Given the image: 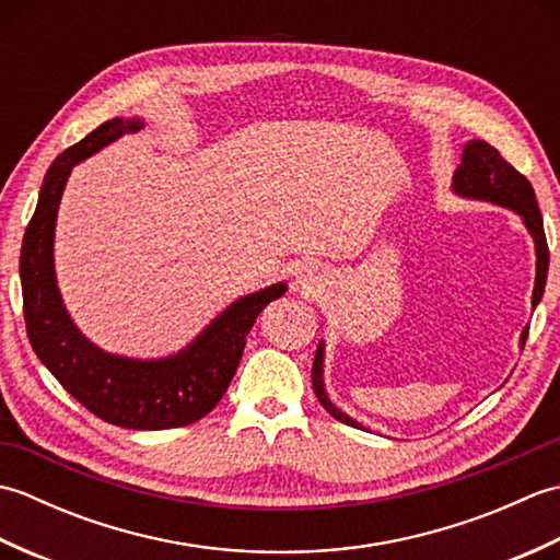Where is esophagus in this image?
<instances>
[{"label":"esophagus","instance_id":"esophagus-1","mask_svg":"<svg viewBox=\"0 0 560 560\" xmlns=\"http://www.w3.org/2000/svg\"><path fill=\"white\" fill-rule=\"evenodd\" d=\"M293 289L299 291L301 295H317L319 291L325 289L323 271H319L317 267H305V269L299 273V279L293 281Z\"/></svg>","mask_w":560,"mask_h":560}]
</instances>
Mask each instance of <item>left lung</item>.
<instances>
[{"instance_id": "obj_1", "label": "left lung", "mask_w": 560, "mask_h": 560, "mask_svg": "<svg viewBox=\"0 0 560 560\" xmlns=\"http://www.w3.org/2000/svg\"><path fill=\"white\" fill-rule=\"evenodd\" d=\"M452 192L464 199L491 201V205L513 209L522 219V223H525V229L529 231L534 241V255H537V277H534V291H532V307H537L544 295L546 273H549V245H546V233H544V221H541L537 197H534V189L527 177L520 175L491 144H486L481 139H471L464 144L462 163L457 165L455 175H452ZM527 331L529 327L522 329L520 349L525 347ZM313 389L317 395V401L323 404L329 416H335L337 421L347 425L363 428L359 421H353L349 413H343L339 407H335L327 395L325 341H319L315 361H313Z\"/></svg>"}]
</instances>
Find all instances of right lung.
<instances>
[{"mask_svg": "<svg viewBox=\"0 0 560 560\" xmlns=\"http://www.w3.org/2000/svg\"><path fill=\"white\" fill-rule=\"evenodd\" d=\"M141 127L144 120L139 117H113L59 153L45 173L38 207L23 235L19 273L31 347L57 383L103 421L132 431H163L195 423L217 407L243 359L245 337L257 315L289 287L271 283L233 301L185 349L163 359L108 353L81 335L55 277L59 201L77 163Z\"/></svg>", "mask_w": 560, "mask_h": 560, "instance_id": "add662e5", "label": "right lung"}]
</instances>
